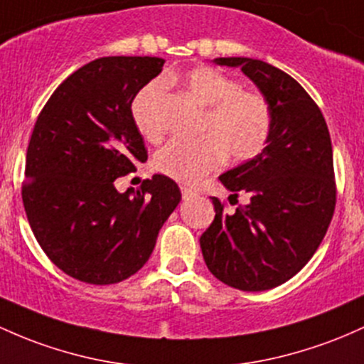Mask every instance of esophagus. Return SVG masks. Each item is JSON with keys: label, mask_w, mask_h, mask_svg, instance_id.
Masks as SVG:
<instances>
[{"label": "esophagus", "mask_w": 364, "mask_h": 364, "mask_svg": "<svg viewBox=\"0 0 364 364\" xmlns=\"http://www.w3.org/2000/svg\"><path fill=\"white\" fill-rule=\"evenodd\" d=\"M181 193H183V198H185V200H190L191 197H195V195H197V191H195L193 188H190V186H181Z\"/></svg>", "instance_id": "obj_1"}]
</instances>
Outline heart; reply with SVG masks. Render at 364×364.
<instances>
[{"instance_id":"obj_1","label":"heart","mask_w":364,"mask_h":364,"mask_svg":"<svg viewBox=\"0 0 364 364\" xmlns=\"http://www.w3.org/2000/svg\"><path fill=\"white\" fill-rule=\"evenodd\" d=\"M188 93L207 107L200 131L195 139H171L155 155V169L179 183H197L218 169L221 162H243L264 149L271 131V109L257 91L242 90L237 79L214 67H195L176 75ZM162 81L146 85L134 97L131 112L139 133L149 141L164 134Z\"/></svg>"}]
</instances>
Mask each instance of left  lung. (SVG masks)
I'll return each instance as SVG.
<instances>
[{
	"label": "left lung",
	"mask_w": 364,
	"mask_h": 364,
	"mask_svg": "<svg viewBox=\"0 0 364 364\" xmlns=\"http://www.w3.org/2000/svg\"><path fill=\"white\" fill-rule=\"evenodd\" d=\"M269 103L271 131L259 155L219 176L247 205L226 213L213 197L215 218L200 237L203 261L233 289L261 292L282 285L307 264L325 238L335 202L333 151L325 117L307 91L287 72L262 60L230 57Z\"/></svg>",
	"instance_id": "8db88e82"
}]
</instances>
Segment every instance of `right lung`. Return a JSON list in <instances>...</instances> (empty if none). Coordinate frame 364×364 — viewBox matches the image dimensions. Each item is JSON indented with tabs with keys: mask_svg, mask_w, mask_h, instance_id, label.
Segmentation results:
<instances>
[{
	"mask_svg": "<svg viewBox=\"0 0 364 364\" xmlns=\"http://www.w3.org/2000/svg\"><path fill=\"white\" fill-rule=\"evenodd\" d=\"M162 65L159 57L93 60L53 91L34 124L23 209L50 261L79 282L110 285L141 269L181 200L164 174L136 191L115 188L149 159L131 103Z\"/></svg>",
	"mask_w": 364,
	"mask_h": 364,
	"instance_id": "add662e5",
	"label": "right lung"
}]
</instances>
